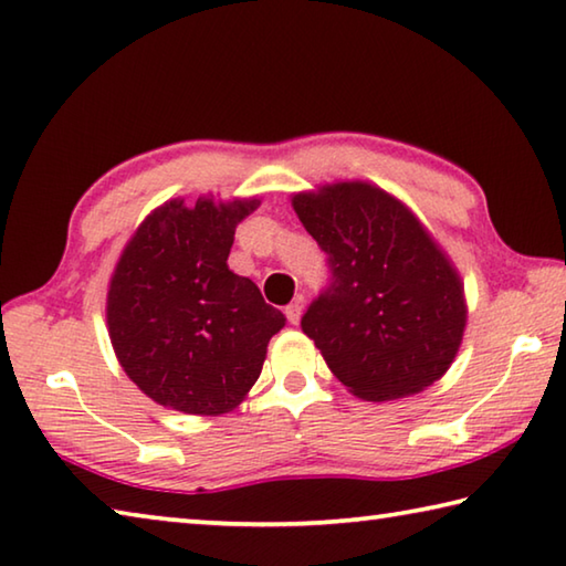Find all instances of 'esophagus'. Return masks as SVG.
Here are the masks:
<instances>
[{
	"label": "esophagus",
	"mask_w": 566,
	"mask_h": 566,
	"mask_svg": "<svg viewBox=\"0 0 566 566\" xmlns=\"http://www.w3.org/2000/svg\"><path fill=\"white\" fill-rule=\"evenodd\" d=\"M302 310H304V306H302V302H300V300L292 302V304H286V306H284V316H286V322H290V324H300Z\"/></svg>",
	"instance_id": "1"
}]
</instances>
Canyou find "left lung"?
Listing matches in <instances>:
<instances>
[{"label": "left lung", "mask_w": 566, "mask_h": 566, "mask_svg": "<svg viewBox=\"0 0 566 566\" xmlns=\"http://www.w3.org/2000/svg\"><path fill=\"white\" fill-rule=\"evenodd\" d=\"M294 210L328 266L302 332L338 381L366 400L438 381L458 354L465 302L458 272L423 224L366 182L296 195Z\"/></svg>", "instance_id": "obj_1"}]
</instances>
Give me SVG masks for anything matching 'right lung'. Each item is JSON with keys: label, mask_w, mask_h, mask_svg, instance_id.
<instances>
[{"label": "right lung", "mask_w": 566, "mask_h": 566, "mask_svg": "<svg viewBox=\"0 0 566 566\" xmlns=\"http://www.w3.org/2000/svg\"><path fill=\"white\" fill-rule=\"evenodd\" d=\"M256 205L170 200L120 254L106 306L111 344L130 381L160 406L224 413L262 374L286 318L228 266L234 228Z\"/></svg>", "instance_id": "right-lung-1"}]
</instances>
